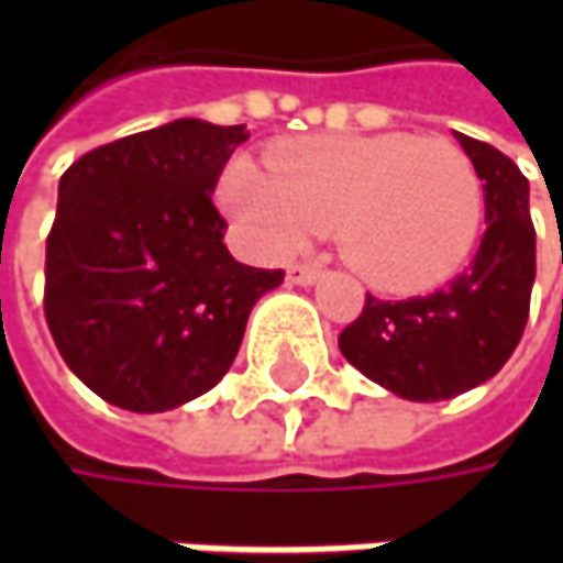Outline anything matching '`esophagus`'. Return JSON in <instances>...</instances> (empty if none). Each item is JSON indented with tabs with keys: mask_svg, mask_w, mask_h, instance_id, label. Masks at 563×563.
Wrapping results in <instances>:
<instances>
[{
	"mask_svg": "<svg viewBox=\"0 0 563 563\" xmlns=\"http://www.w3.org/2000/svg\"><path fill=\"white\" fill-rule=\"evenodd\" d=\"M319 275H322V269H316V266H307V263H294L291 269H288V278H291L294 285H316L319 282Z\"/></svg>",
	"mask_w": 563,
	"mask_h": 563,
	"instance_id": "34e87169",
	"label": "esophagus"
}]
</instances>
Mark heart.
<instances>
[{
	"label": "heart",
	"mask_w": 563,
	"mask_h": 563,
	"mask_svg": "<svg viewBox=\"0 0 563 563\" xmlns=\"http://www.w3.org/2000/svg\"><path fill=\"white\" fill-rule=\"evenodd\" d=\"M222 203L256 244L291 250L335 231L341 260L382 294H417L461 269L483 222L476 165L454 141L322 134L234 159Z\"/></svg>",
	"instance_id": "heart-1"
}]
</instances>
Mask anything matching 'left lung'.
<instances>
[{
    "mask_svg": "<svg viewBox=\"0 0 563 563\" xmlns=\"http://www.w3.org/2000/svg\"><path fill=\"white\" fill-rule=\"evenodd\" d=\"M486 194V234L442 291L407 300L366 294L338 347L366 378L407 400H448L495 376L527 329L536 282L530 181L508 156L454 134Z\"/></svg>",
    "mask_w": 563,
    "mask_h": 563,
    "instance_id": "1",
    "label": "left lung"
}]
</instances>
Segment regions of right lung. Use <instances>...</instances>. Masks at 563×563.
<instances>
[{
	"instance_id": "obj_1",
	"label": "right lung",
	"mask_w": 563,
	"mask_h": 563,
	"mask_svg": "<svg viewBox=\"0 0 563 563\" xmlns=\"http://www.w3.org/2000/svg\"><path fill=\"white\" fill-rule=\"evenodd\" d=\"M247 124L168 121L80 156L58 181L43 310L90 391L134 413L206 395L253 303L285 282L228 247L212 190Z\"/></svg>"
}]
</instances>
